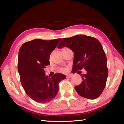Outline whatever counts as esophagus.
I'll use <instances>...</instances> for the list:
<instances>
[{"label": "esophagus", "mask_w": 124, "mask_h": 124, "mask_svg": "<svg viewBox=\"0 0 124 124\" xmlns=\"http://www.w3.org/2000/svg\"><path fill=\"white\" fill-rule=\"evenodd\" d=\"M72 77V75L70 74V75H67L66 76V78H70Z\"/></svg>", "instance_id": "esophagus-1"}]
</instances>
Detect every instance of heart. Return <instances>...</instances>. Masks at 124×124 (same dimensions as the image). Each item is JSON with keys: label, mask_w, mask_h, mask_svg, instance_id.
Here are the masks:
<instances>
[{"label": "heart", "mask_w": 124, "mask_h": 124, "mask_svg": "<svg viewBox=\"0 0 124 124\" xmlns=\"http://www.w3.org/2000/svg\"><path fill=\"white\" fill-rule=\"evenodd\" d=\"M58 71H59L60 72L64 73L67 71V69L66 68H59V70H58Z\"/></svg>", "instance_id": "heart-1"}]
</instances>
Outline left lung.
Masks as SVG:
<instances>
[{
  "label": "left lung",
  "instance_id": "obj_1",
  "mask_svg": "<svg viewBox=\"0 0 124 124\" xmlns=\"http://www.w3.org/2000/svg\"><path fill=\"white\" fill-rule=\"evenodd\" d=\"M64 46L74 53L73 72L82 69L87 72L81 74L83 81L75 86L78 93L90 100L99 97L106 86L108 73L106 55L101 44L95 38L81 34L63 38L57 47Z\"/></svg>",
  "mask_w": 124,
  "mask_h": 124
}]
</instances>
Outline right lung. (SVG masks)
<instances>
[{
  "mask_svg": "<svg viewBox=\"0 0 124 124\" xmlns=\"http://www.w3.org/2000/svg\"><path fill=\"white\" fill-rule=\"evenodd\" d=\"M61 39L50 40L34 39L24 43L18 52V71L25 92L37 103H45L57 95L58 84L66 78L60 73L49 77L44 68L50 64L49 57Z\"/></svg>",
  "mask_w": 124,
  "mask_h": 124,
  "instance_id": "1",
  "label": "right lung"
}]
</instances>
